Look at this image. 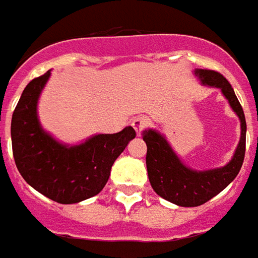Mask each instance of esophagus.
I'll use <instances>...</instances> for the list:
<instances>
[{
    "mask_svg": "<svg viewBox=\"0 0 258 258\" xmlns=\"http://www.w3.org/2000/svg\"><path fill=\"white\" fill-rule=\"evenodd\" d=\"M149 124H151V120H149L148 117H144V116H142V117L134 118V121H133V127H134V130L137 131V135H141L144 130L149 127Z\"/></svg>",
    "mask_w": 258,
    "mask_h": 258,
    "instance_id": "obj_1",
    "label": "esophagus"
}]
</instances>
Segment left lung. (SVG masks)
<instances>
[{
  "mask_svg": "<svg viewBox=\"0 0 258 258\" xmlns=\"http://www.w3.org/2000/svg\"><path fill=\"white\" fill-rule=\"evenodd\" d=\"M195 74L199 76L202 84L220 88L227 98L233 112L240 120V141L231 162L224 167L198 171L186 167L171 149L166 138L156 130H145L142 138L148 146L146 168L153 190L163 199L182 207H196L209 202L238 175L243 164L246 151V120L243 109L228 80L218 72L198 69Z\"/></svg>",
  "mask_w": 258,
  "mask_h": 258,
  "instance_id": "8db88e82",
  "label": "left lung"
}]
</instances>
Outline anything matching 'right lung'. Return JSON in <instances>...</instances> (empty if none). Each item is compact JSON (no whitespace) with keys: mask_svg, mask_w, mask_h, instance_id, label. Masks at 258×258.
Returning a JSON list of instances; mask_svg holds the SVG:
<instances>
[{"mask_svg":"<svg viewBox=\"0 0 258 258\" xmlns=\"http://www.w3.org/2000/svg\"><path fill=\"white\" fill-rule=\"evenodd\" d=\"M51 72L31 80L22 92L11 123L16 167L27 184L62 205L90 199L103 189L110 168L135 130L98 134L83 144L68 146L53 140L40 125L37 102Z\"/></svg>","mask_w":258,"mask_h":258,"instance_id":"right-lung-1","label":"right lung"}]
</instances>
